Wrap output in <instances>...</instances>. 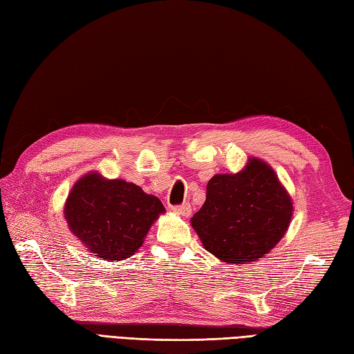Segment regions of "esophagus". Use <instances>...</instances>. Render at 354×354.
Wrapping results in <instances>:
<instances>
[{"mask_svg": "<svg viewBox=\"0 0 354 354\" xmlns=\"http://www.w3.org/2000/svg\"><path fill=\"white\" fill-rule=\"evenodd\" d=\"M173 212L176 214L183 216V217H189L192 214V205L190 204H183V205H178V207H173L171 208Z\"/></svg>", "mask_w": 354, "mask_h": 354, "instance_id": "esophagus-1", "label": "esophagus"}]
</instances>
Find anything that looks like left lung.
<instances>
[{
	"label": "left lung",
	"mask_w": 354,
	"mask_h": 354,
	"mask_svg": "<svg viewBox=\"0 0 354 354\" xmlns=\"http://www.w3.org/2000/svg\"><path fill=\"white\" fill-rule=\"evenodd\" d=\"M292 214V198L274 169L250 156L240 171L209 179L204 205L190 222L208 252L227 265H245L272 251Z\"/></svg>",
	"instance_id": "obj_1"
}]
</instances>
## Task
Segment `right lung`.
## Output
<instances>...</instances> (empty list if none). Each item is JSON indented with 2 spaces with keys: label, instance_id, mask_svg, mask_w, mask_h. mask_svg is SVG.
I'll return each mask as SVG.
<instances>
[{
  "label": "right lung",
  "instance_id": "obj_1",
  "mask_svg": "<svg viewBox=\"0 0 354 354\" xmlns=\"http://www.w3.org/2000/svg\"><path fill=\"white\" fill-rule=\"evenodd\" d=\"M164 213L162 202L153 194L97 170L77 179L64 205L70 231L89 252L108 261L132 257Z\"/></svg>",
  "mask_w": 354,
  "mask_h": 354
}]
</instances>
